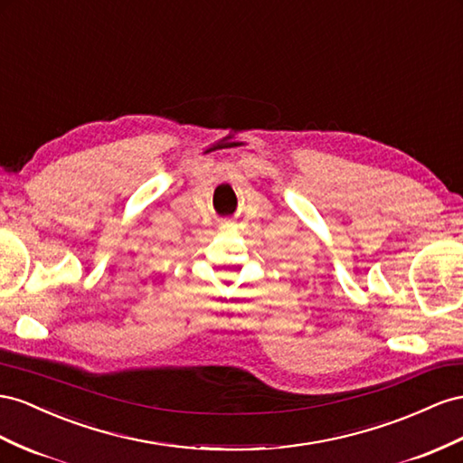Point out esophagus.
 <instances>
[{
  "mask_svg": "<svg viewBox=\"0 0 463 463\" xmlns=\"http://www.w3.org/2000/svg\"><path fill=\"white\" fill-rule=\"evenodd\" d=\"M232 226H233L232 222H223L222 226H220V230H222V232H228V230H232Z\"/></svg>",
  "mask_w": 463,
  "mask_h": 463,
  "instance_id": "obj_1",
  "label": "esophagus"
}]
</instances>
